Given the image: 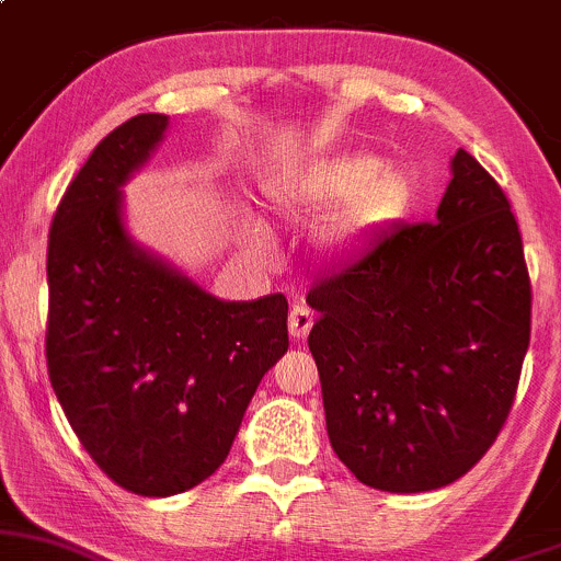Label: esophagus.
<instances>
[{"label": "esophagus", "instance_id": "34e87169", "mask_svg": "<svg viewBox=\"0 0 561 561\" xmlns=\"http://www.w3.org/2000/svg\"><path fill=\"white\" fill-rule=\"evenodd\" d=\"M312 323H316L312 312L302 305H294L291 316H288V334H291L294 340H305V336L310 334Z\"/></svg>", "mask_w": 561, "mask_h": 561}]
</instances>
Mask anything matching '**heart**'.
Instances as JSON below:
<instances>
[{"mask_svg": "<svg viewBox=\"0 0 561 561\" xmlns=\"http://www.w3.org/2000/svg\"><path fill=\"white\" fill-rule=\"evenodd\" d=\"M275 208L286 216H312L342 208L321 230L327 249H347L382 230L409 201V182L396 168H382L371 154H342L278 179L270 190Z\"/></svg>", "mask_w": 561, "mask_h": 561, "instance_id": "heart-1", "label": "heart"}]
</instances>
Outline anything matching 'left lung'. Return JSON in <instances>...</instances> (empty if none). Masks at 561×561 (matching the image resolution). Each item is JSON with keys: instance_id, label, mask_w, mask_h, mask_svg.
Instances as JSON below:
<instances>
[{"instance_id": "1", "label": "left lung", "mask_w": 561, "mask_h": 561, "mask_svg": "<svg viewBox=\"0 0 561 561\" xmlns=\"http://www.w3.org/2000/svg\"><path fill=\"white\" fill-rule=\"evenodd\" d=\"M329 442L366 486L427 492L468 473L514 407L533 286L508 197L466 149L433 225L379 234L312 283Z\"/></svg>"}]
</instances>
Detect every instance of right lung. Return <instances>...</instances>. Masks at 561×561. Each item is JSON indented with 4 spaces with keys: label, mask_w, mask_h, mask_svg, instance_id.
<instances>
[{
    "label": "right lung",
    "mask_w": 561,
    "mask_h": 561,
    "mask_svg": "<svg viewBox=\"0 0 561 561\" xmlns=\"http://www.w3.org/2000/svg\"><path fill=\"white\" fill-rule=\"evenodd\" d=\"M165 114H136L66 186L47 238V375L114 484L168 497L227 460L256 385L288 351L283 294L219 302L130 243L119 186Z\"/></svg>",
    "instance_id": "1"
}]
</instances>
